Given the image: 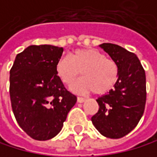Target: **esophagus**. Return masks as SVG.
I'll return each mask as SVG.
<instances>
[{"label": "esophagus", "instance_id": "obj_1", "mask_svg": "<svg viewBox=\"0 0 157 157\" xmlns=\"http://www.w3.org/2000/svg\"><path fill=\"white\" fill-rule=\"evenodd\" d=\"M85 101V98L82 97H78V102H83Z\"/></svg>", "mask_w": 157, "mask_h": 157}]
</instances>
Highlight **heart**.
<instances>
[{"mask_svg":"<svg viewBox=\"0 0 157 157\" xmlns=\"http://www.w3.org/2000/svg\"><path fill=\"white\" fill-rule=\"evenodd\" d=\"M56 74L65 84H70L80 74L83 78L76 81L75 91H93L104 95L115 86L119 78V68L113 59L96 49H79L70 56H62L56 66Z\"/></svg>","mask_w":157,"mask_h":157,"instance_id":"1","label":"heart"}]
</instances>
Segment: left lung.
<instances>
[{
    "mask_svg": "<svg viewBox=\"0 0 157 157\" xmlns=\"http://www.w3.org/2000/svg\"><path fill=\"white\" fill-rule=\"evenodd\" d=\"M101 47L118 65L119 78L114 89L98 98L99 110L91 121L101 135L118 139L128 134L143 116L147 99L146 75L133 52L111 43Z\"/></svg>",
    "mask_w": 157,
    "mask_h": 157,
    "instance_id": "8db88e82",
    "label": "left lung"
}]
</instances>
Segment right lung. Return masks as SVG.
<instances>
[{"instance_id": "1", "label": "right lung", "mask_w": 157, "mask_h": 157, "mask_svg": "<svg viewBox=\"0 0 157 157\" xmlns=\"http://www.w3.org/2000/svg\"><path fill=\"white\" fill-rule=\"evenodd\" d=\"M63 48L31 45L16 56L10 69L9 95L17 123L33 139L55 137L63 127L77 97L56 74Z\"/></svg>"}]
</instances>
